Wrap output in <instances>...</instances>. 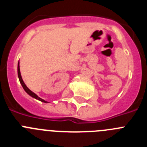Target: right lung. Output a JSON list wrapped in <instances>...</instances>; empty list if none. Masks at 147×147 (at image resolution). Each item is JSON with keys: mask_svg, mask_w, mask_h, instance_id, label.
I'll return each instance as SVG.
<instances>
[{"mask_svg": "<svg viewBox=\"0 0 147 147\" xmlns=\"http://www.w3.org/2000/svg\"><path fill=\"white\" fill-rule=\"evenodd\" d=\"M18 78H19V80H20V84H21L22 86H23V89L25 90V91L26 92V93H28L29 96H31L33 97V98H36V99L40 100V101H41V102H45V103H46V102H47L46 101H45V100L42 99V98H40V97H39L37 95L35 94L34 93H33L32 90H30L28 89V88H27V86L25 85V83H24V82H23V79H22V77H21V74H20V65H19V62H18Z\"/></svg>", "mask_w": 147, "mask_h": 147, "instance_id": "add662e5", "label": "right lung"}]
</instances>
